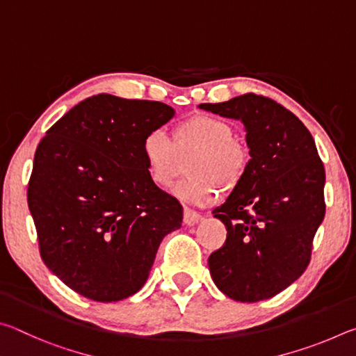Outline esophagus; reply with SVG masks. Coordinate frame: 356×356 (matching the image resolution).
<instances>
[{"mask_svg": "<svg viewBox=\"0 0 356 356\" xmlns=\"http://www.w3.org/2000/svg\"><path fill=\"white\" fill-rule=\"evenodd\" d=\"M200 221H201V215H200V213L195 212V210L188 209V207L184 209V222H185V225L195 226V225H197V222H200Z\"/></svg>", "mask_w": 356, "mask_h": 356, "instance_id": "obj_1", "label": "esophagus"}]
</instances>
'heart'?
I'll use <instances>...</instances> for the list:
<instances>
[{"instance_id":"b5f03b06","label":"heart","mask_w":356,"mask_h":356,"mask_svg":"<svg viewBox=\"0 0 356 356\" xmlns=\"http://www.w3.org/2000/svg\"><path fill=\"white\" fill-rule=\"evenodd\" d=\"M149 179L159 188H168L184 171L191 174L176 185L180 200L195 206H207L220 196L221 188L234 190L248 170V150L234 140L226 120L196 114L174 125L171 140L161 130L149 131L143 141Z\"/></svg>"}]
</instances>
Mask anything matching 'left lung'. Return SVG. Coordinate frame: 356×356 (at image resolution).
Wrapping results in <instances>:
<instances>
[{"mask_svg":"<svg viewBox=\"0 0 356 356\" xmlns=\"http://www.w3.org/2000/svg\"><path fill=\"white\" fill-rule=\"evenodd\" d=\"M201 110L243 124L248 170L213 216L227 229L209 257L220 291L243 303L267 300L308 267L325 216V170L309 130L275 100L245 94Z\"/></svg>","mask_w":356,"mask_h":356,"instance_id":"left-lung-1","label":"left lung"}]
</instances>
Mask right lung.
<instances>
[{"label": "right lung", "instance_id": "right-lung-1", "mask_svg": "<svg viewBox=\"0 0 356 356\" xmlns=\"http://www.w3.org/2000/svg\"><path fill=\"white\" fill-rule=\"evenodd\" d=\"M174 114L161 102L99 94L39 143L28 207L40 256L83 297H131L146 284L161 240L182 226V206L150 182L141 150Z\"/></svg>", "mask_w": 356, "mask_h": 356}]
</instances>
